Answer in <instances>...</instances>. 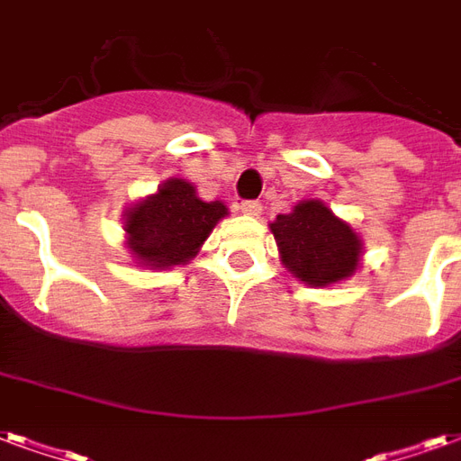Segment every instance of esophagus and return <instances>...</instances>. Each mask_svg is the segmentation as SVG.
I'll return each instance as SVG.
<instances>
[{
	"label": "esophagus",
	"instance_id": "1",
	"mask_svg": "<svg viewBox=\"0 0 461 461\" xmlns=\"http://www.w3.org/2000/svg\"><path fill=\"white\" fill-rule=\"evenodd\" d=\"M240 211H243L245 216H259V213H262V203H259V202H243V203H240Z\"/></svg>",
	"mask_w": 461,
	"mask_h": 461
}]
</instances>
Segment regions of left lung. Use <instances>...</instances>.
<instances>
[{
  "label": "left lung",
  "instance_id": "1",
  "mask_svg": "<svg viewBox=\"0 0 461 461\" xmlns=\"http://www.w3.org/2000/svg\"><path fill=\"white\" fill-rule=\"evenodd\" d=\"M269 228L282 265L299 282L328 286L348 279L359 267V235L318 199L296 203L292 213L276 216Z\"/></svg>",
  "mask_w": 461,
  "mask_h": 461
}]
</instances>
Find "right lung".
<instances>
[{"instance_id":"1","label":"right lung","mask_w":461,"mask_h":461,"mask_svg":"<svg viewBox=\"0 0 461 461\" xmlns=\"http://www.w3.org/2000/svg\"><path fill=\"white\" fill-rule=\"evenodd\" d=\"M223 216H228L223 202H203L192 182L167 179L126 211V245L138 265L150 269L186 265Z\"/></svg>"}]
</instances>
